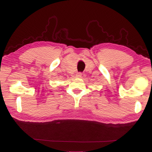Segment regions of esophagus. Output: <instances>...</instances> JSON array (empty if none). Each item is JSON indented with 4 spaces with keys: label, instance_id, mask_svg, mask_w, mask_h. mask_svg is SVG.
Segmentation results:
<instances>
[{
    "label": "esophagus",
    "instance_id": "esophagus-1",
    "mask_svg": "<svg viewBox=\"0 0 152 152\" xmlns=\"http://www.w3.org/2000/svg\"><path fill=\"white\" fill-rule=\"evenodd\" d=\"M81 76H82V73H77L76 74V77H78V78H81Z\"/></svg>",
    "mask_w": 152,
    "mask_h": 152
}]
</instances>
